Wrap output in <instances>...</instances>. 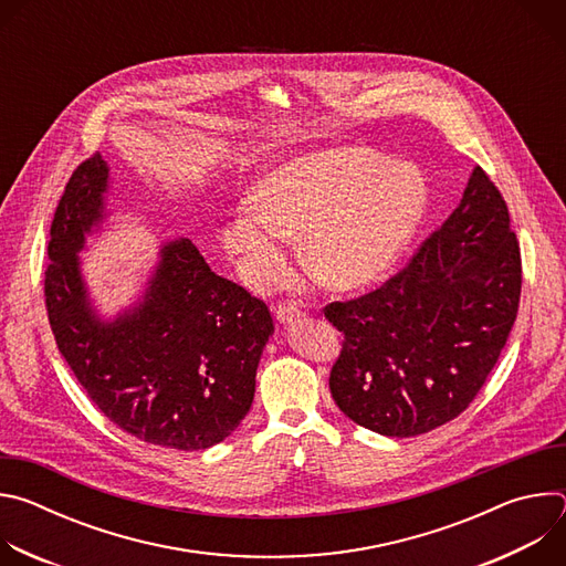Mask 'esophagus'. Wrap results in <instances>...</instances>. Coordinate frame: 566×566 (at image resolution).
<instances>
[{
    "label": "esophagus",
    "instance_id": "obj_1",
    "mask_svg": "<svg viewBox=\"0 0 566 566\" xmlns=\"http://www.w3.org/2000/svg\"><path fill=\"white\" fill-rule=\"evenodd\" d=\"M300 315H302V308L297 304H293V302H282L275 308V317H277L280 325H291V322L297 319Z\"/></svg>",
    "mask_w": 566,
    "mask_h": 566
}]
</instances>
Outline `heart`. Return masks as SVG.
<instances>
[{
    "label": "heart",
    "mask_w": 566,
    "mask_h": 566,
    "mask_svg": "<svg viewBox=\"0 0 566 566\" xmlns=\"http://www.w3.org/2000/svg\"><path fill=\"white\" fill-rule=\"evenodd\" d=\"M244 203L217 230V249L241 284L273 286L284 271V239L297 234L306 269L349 291L380 277L410 244L428 208V181L415 164L340 145L269 168Z\"/></svg>",
    "instance_id": "heart-1"
}]
</instances>
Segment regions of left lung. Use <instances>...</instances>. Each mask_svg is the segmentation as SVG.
Listing matches in <instances>:
<instances>
[{"instance_id":"1","label":"left lung","mask_w":566,"mask_h":566,"mask_svg":"<svg viewBox=\"0 0 566 566\" xmlns=\"http://www.w3.org/2000/svg\"><path fill=\"white\" fill-rule=\"evenodd\" d=\"M522 260L500 190L474 168L459 206L382 289L334 302L345 334L329 387L354 423L417 437L459 417L517 317Z\"/></svg>"}]
</instances>
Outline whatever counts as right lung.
I'll return each mask as SVG.
<instances>
[{"label":"right lung","mask_w":566,"mask_h":566,"mask_svg":"<svg viewBox=\"0 0 566 566\" xmlns=\"http://www.w3.org/2000/svg\"><path fill=\"white\" fill-rule=\"evenodd\" d=\"M109 190L98 154L71 175L51 223L44 293L57 349L120 430L154 446L206 450L249 415L273 317L262 300L210 271L186 237L160 241L138 295L105 313L80 253L112 219Z\"/></svg>","instance_id":"right-lung-1"}]
</instances>
